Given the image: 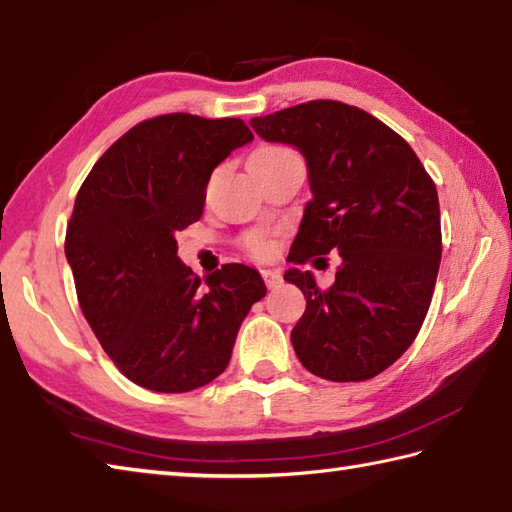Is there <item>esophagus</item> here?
<instances>
[{
    "mask_svg": "<svg viewBox=\"0 0 512 512\" xmlns=\"http://www.w3.org/2000/svg\"><path fill=\"white\" fill-rule=\"evenodd\" d=\"M260 274H263V280L269 289H276L280 287V283H283V276H280V271L276 269H263Z\"/></svg>",
    "mask_w": 512,
    "mask_h": 512,
    "instance_id": "esophagus-1",
    "label": "esophagus"
}]
</instances>
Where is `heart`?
Masks as SVG:
<instances>
[{
    "label": "heart",
    "instance_id": "obj_1",
    "mask_svg": "<svg viewBox=\"0 0 512 512\" xmlns=\"http://www.w3.org/2000/svg\"><path fill=\"white\" fill-rule=\"evenodd\" d=\"M263 150H278V148H263ZM245 247L249 249V254H254L258 258L271 254V241H269L265 234H260V232L249 234L245 238Z\"/></svg>",
    "mask_w": 512,
    "mask_h": 512
}]
</instances>
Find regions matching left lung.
<instances>
[{
	"label": "left lung",
	"instance_id": "1",
	"mask_svg": "<svg viewBox=\"0 0 512 512\" xmlns=\"http://www.w3.org/2000/svg\"><path fill=\"white\" fill-rule=\"evenodd\" d=\"M252 128L307 159L314 198L289 263L342 258L329 289L311 271H285L307 298L291 331L296 356L331 382L375 378L411 347L431 305L442 258L435 183L398 132L342 101L298 103Z\"/></svg>",
	"mask_w": 512,
	"mask_h": 512
}]
</instances>
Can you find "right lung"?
<instances>
[{
	"label": "right lung",
	"mask_w": 512,
	"mask_h": 512,
	"mask_svg": "<svg viewBox=\"0 0 512 512\" xmlns=\"http://www.w3.org/2000/svg\"><path fill=\"white\" fill-rule=\"evenodd\" d=\"M252 139L241 119L161 114L114 141L79 187L64 245L79 307L117 369L143 389L185 393L212 382L267 294L241 263L201 280L174 238L201 218L216 165Z\"/></svg>",
	"instance_id": "1"
}]
</instances>
